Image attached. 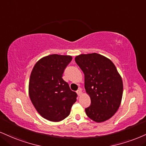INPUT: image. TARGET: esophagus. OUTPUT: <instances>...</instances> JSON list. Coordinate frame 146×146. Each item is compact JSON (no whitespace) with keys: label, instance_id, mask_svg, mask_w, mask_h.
I'll list each match as a JSON object with an SVG mask.
<instances>
[{"label":"esophagus","instance_id":"1","mask_svg":"<svg viewBox=\"0 0 146 146\" xmlns=\"http://www.w3.org/2000/svg\"><path fill=\"white\" fill-rule=\"evenodd\" d=\"M77 92V94H78V96H80L81 94H82V89H81V88H79L78 90H77V92Z\"/></svg>","mask_w":146,"mask_h":146}]
</instances>
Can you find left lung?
<instances>
[{"label":"left lung","mask_w":146,"mask_h":146,"mask_svg":"<svg viewBox=\"0 0 146 146\" xmlns=\"http://www.w3.org/2000/svg\"><path fill=\"white\" fill-rule=\"evenodd\" d=\"M84 73V87L91 99L86 115L96 122L113 116L120 107L123 93L120 75L111 60L101 54H80L75 58Z\"/></svg>","instance_id":"1"}]
</instances>
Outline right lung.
Returning a JSON list of instances; mask_svg holds the SVG:
<instances>
[{
  "label": "right lung",
  "instance_id": "right-lung-1",
  "mask_svg": "<svg viewBox=\"0 0 146 146\" xmlns=\"http://www.w3.org/2000/svg\"><path fill=\"white\" fill-rule=\"evenodd\" d=\"M72 56L52 54L35 64L29 80V94L35 108L42 117L60 122L70 114L77 101L76 92L62 78Z\"/></svg>",
  "mask_w": 146,
  "mask_h": 146
}]
</instances>
